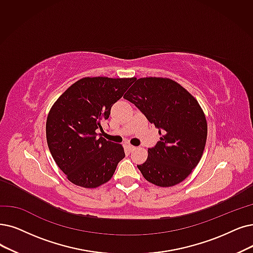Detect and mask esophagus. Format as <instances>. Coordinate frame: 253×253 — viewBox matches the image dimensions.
I'll use <instances>...</instances> for the list:
<instances>
[{
	"label": "esophagus",
	"instance_id": "esophagus-1",
	"mask_svg": "<svg viewBox=\"0 0 253 253\" xmlns=\"http://www.w3.org/2000/svg\"><path fill=\"white\" fill-rule=\"evenodd\" d=\"M126 148H127V150H128V151H133V150H135V149H136V147H135V146L130 145V144L126 145Z\"/></svg>",
	"mask_w": 253,
	"mask_h": 253
}]
</instances>
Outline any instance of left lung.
<instances>
[{"label": "left lung", "mask_w": 253, "mask_h": 253, "mask_svg": "<svg viewBox=\"0 0 253 253\" xmlns=\"http://www.w3.org/2000/svg\"><path fill=\"white\" fill-rule=\"evenodd\" d=\"M159 128L160 141L148 148L138 169L149 183L172 187L186 179L203 157L208 125L197 100L175 81L141 78L124 96Z\"/></svg>", "instance_id": "1"}]
</instances>
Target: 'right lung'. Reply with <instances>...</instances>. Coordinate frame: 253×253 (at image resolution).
<instances>
[{"label":"right lung","mask_w":253,"mask_h":253,"mask_svg":"<svg viewBox=\"0 0 253 253\" xmlns=\"http://www.w3.org/2000/svg\"><path fill=\"white\" fill-rule=\"evenodd\" d=\"M136 78H83L70 86L50 108L46 141L58 167L69 181L96 188L113 176L125 158L120 144L99 137L111 108L124 96Z\"/></svg>","instance_id":"right-lung-1"}]
</instances>
